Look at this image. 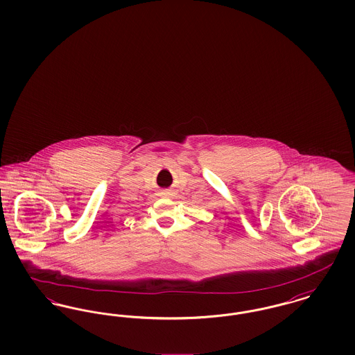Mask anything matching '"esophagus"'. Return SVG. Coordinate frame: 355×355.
Here are the masks:
<instances>
[{
	"mask_svg": "<svg viewBox=\"0 0 355 355\" xmlns=\"http://www.w3.org/2000/svg\"><path fill=\"white\" fill-rule=\"evenodd\" d=\"M164 193H165V194H166V191H164Z\"/></svg>",
	"mask_w": 355,
	"mask_h": 355,
	"instance_id": "esophagus-1",
	"label": "esophagus"
}]
</instances>
